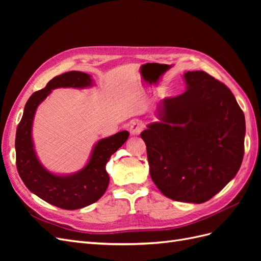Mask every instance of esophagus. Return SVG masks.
Masks as SVG:
<instances>
[{"mask_svg":"<svg viewBox=\"0 0 261 261\" xmlns=\"http://www.w3.org/2000/svg\"><path fill=\"white\" fill-rule=\"evenodd\" d=\"M144 128V123L140 120H134L129 126V133L133 136H137Z\"/></svg>","mask_w":261,"mask_h":261,"instance_id":"obj_1","label":"esophagus"}]
</instances>
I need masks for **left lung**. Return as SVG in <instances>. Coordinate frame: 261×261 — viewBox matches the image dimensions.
I'll return each instance as SVG.
<instances>
[{"label": "left lung", "instance_id": "8db88e82", "mask_svg": "<svg viewBox=\"0 0 261 261\" xmlns=\"http://www.w3.org/2000/svg\"><path fill=\"white\" fill-rule=\"evenodd\" d=\"M186 90L164 99L159 122L140 134L159 191L176 201L202 203L239 172L245 116L231 90L202 70L186 72Z\"/></svg>", "mask_w": 261, "mask_h": 261}]
</instances>
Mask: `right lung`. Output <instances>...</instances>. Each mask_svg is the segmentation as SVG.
<instances>
[{"label": "right lung", "instance_id": "add662e5", "mask_svg": "<svg viewBox=\"0 0 261 261\" xmlns=\"http://www.w3.org/2000/svg\"><path fill=\"white\" fill-rule=\"evenodd\" d=\"M91 86V76L77 70L54 77L43 89L31 94L16 130V165L23 184L39 198L66 210L89 206L106 193L110 181L106 165L111 155L127 140L129 133L123 130L100 139L82 170L73 174L59 175L46 170L38 159L33 141V123L37 108L52 90L62 87L87 88Z\"/></svg>", "mask_w": 261, "mask_h": 261}]
</instances>
